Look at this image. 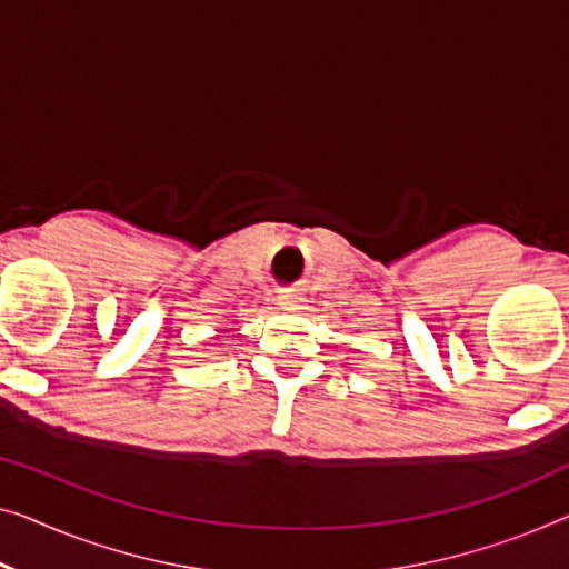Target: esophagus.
<instances>
[{
    "label": "esophagus",
    "instance_id": "obj_1",
    "mask_svg": "<svg viewBox=\"0 0 569 569\" xmlns=\"http://www.w3.org/2000/svg\"><path fill=\"white\" fill-rule=\"evenodd\" d=\"M278 299H281V307L286 311H299V309L307 307V299H303V296L296 293V291H283L281 296H278Z\"/></svg>",
    "mask_w": 569,
    "mask_h": 569
}]
</instances>
